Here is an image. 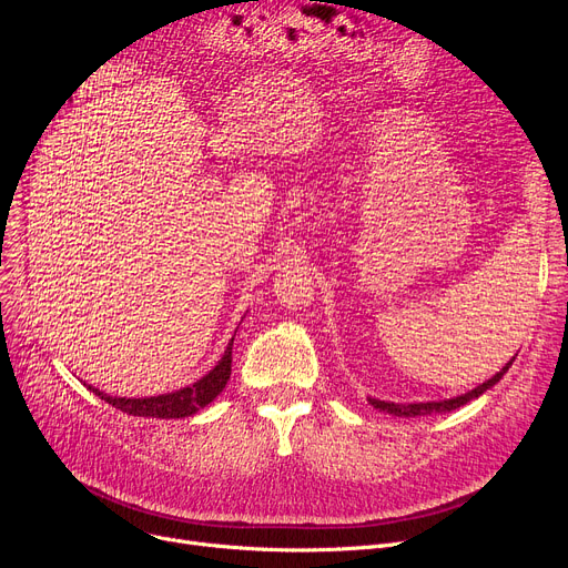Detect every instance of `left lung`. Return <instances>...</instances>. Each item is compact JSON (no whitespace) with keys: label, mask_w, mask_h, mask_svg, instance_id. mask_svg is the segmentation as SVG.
<instances>
[{"label":"left lung","mask_w":568,"mask_h":568,"mask_svg":"<svg viewBox=\"0 0 568 568\" xmlns=\"http://www.w3.org/2000/svg\"><path fill=\"white\" fill-rule=\"evenodd\" d=\"M514 359H516V356H514ZM514 359H511L509 364H506L499 373H495L488 382L479 384V386H476V389H471V392H467V394H463V396L449 398V400H430V403H389V400L368 398V403H371L375 409H379V412H389V414H394V416H428V414H437V412H452V409H458V407L467 405L471 398H479L484 392H488V389H490V386H495V384L504 377V373L511 368Z\"/></svg>","instance_id":"left-lung-1"}]
</instances>
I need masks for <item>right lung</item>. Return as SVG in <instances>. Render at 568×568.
Here are the masks:
<instances>
[{
  "instance_id": "obj_1",
  "label": "right lung",
  "mask_w": 568,
  "mask_h": 568,
  "mask_svg": "<svg viewBox=\"0 0 568 568\" xmlns=\"http://www.w3.org/2000/svg\"><path fill=\"white\" fill-rule=\"evenodd\" d=\"M232 341L227 343L225 354L221 356V362L212 371L179 392L152 396V398H116V396H108V394L94 389V386H89V392H94L108 405L122 409L126 414H133V416H154V419H184V416H191L197 409L206 407L225 389V384L232 373Z\"/></svg>"
}]
</instances>
